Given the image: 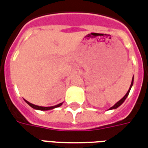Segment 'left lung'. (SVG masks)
<instances>
[{"instance_id": "1", "label": "left lung", "mask_w": 148, "mask_h": 148, "mask_svg": "<svg viewBox=\"0 0 148 148\" xmlns=\"http://www.w3.org/2000/svg\"><path fill=\"white\" fill-rule=\"evenodd\" d=\"M132 85H133V77H132V82H131V85H130V89L128 90V92H127V93L125 95V96L122 98V99H121L120 100H119V102H117L114 105L113 107H111V108L109 109V110H112V109H116V108H118L120 106V105H121L122 103H123V102L125 100V99H126V97L128 96V95H129V93H130V89H131V88H132Z\"/></svg>"}]
</instances>
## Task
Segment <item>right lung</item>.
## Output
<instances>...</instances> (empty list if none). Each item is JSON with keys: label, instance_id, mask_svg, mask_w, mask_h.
Returning a JSON list of instances; mask_svg holds the SVG:
<instances>
[{"label": "right lung", "instance_id": "add662e5", "mask_svg": "<svg viewBox=\"0 0 148 148\" xmlns=\"http://www.w3.org/2000/svg\"><path fill=\"white\" fill-rule=\"evenodd\" d=\"M25 101L27 103V104H29L31 108H33L34 109H36V110H52V109H54L56 108H59L60 107L61 105L63 104V103H59V104L56 105V106H53V107H40V106H38V105H34L31 103H29L27 100L25 99Z\"/></svg>", "mask_w": 148, "mask_h": 148}]
</instances>
